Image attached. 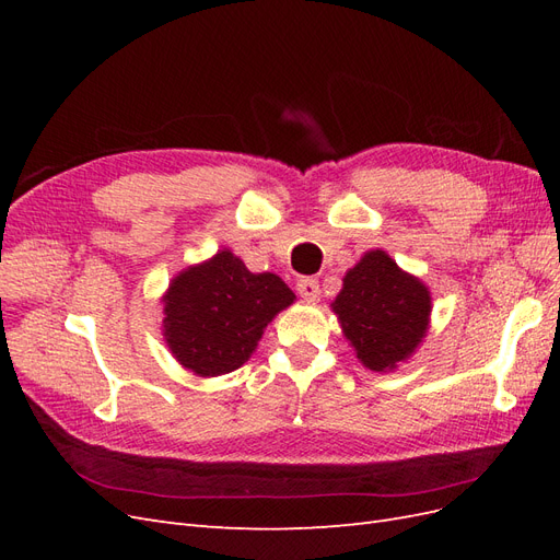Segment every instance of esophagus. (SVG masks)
<instances>
[{
	"instance_id": "obj_1",
	"label": "esophagus",
	"mask_w": 560,
	"mask_h": 560,
	"mask_svg": "<svg viewBox=\"0 0 560 560\" xmlns=\"http://www.w3.org/2000/svg\"><path fill=\"white\" fill-rule=\"evenodd\" d=\"M296 292H299L303 299L315 301V299L319 296V282L313 280V278H301V280L296 282Z\"/></svg>"
}]
</instances>
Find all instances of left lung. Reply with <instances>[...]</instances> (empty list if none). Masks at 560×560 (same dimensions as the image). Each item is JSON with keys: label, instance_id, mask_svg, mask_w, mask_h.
Wrapping results in <instances>:
<instances>
[{"label": "left lung", "instance_id": "obj_1", "mask_svg": "<svg viewBox=\"0 0 560 560\" xmlns=\"http://www.w3.org/2000/svg\"><path fill=\"white\" fill-rule=\"evenodd\" d=\"M331 311L358 360L387 374L409 360L428 336L432 294L387 252L369 249L346 270Z\"/></svg>", "mask_w": 560, "mask_h": 560}]
</instances>
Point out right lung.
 <instances>
[{
	"label": "right lung",
	"instance_id": "1",
	"mask_svg": "<svg viewBox=\"0 0 560 560\" xmlns=\"http://www.w3.org/2000/svg\"><path fill=\"white\" fill-rule=\"evenodd\" d=\"M296 294L276 273H252L231 249L186 266L171 280L163 303V341L194 376L214 378L241 369L264 329Z\"/></svg>",
	"mask_w": 560,
	"mask_h": 560
}]
</instances>
